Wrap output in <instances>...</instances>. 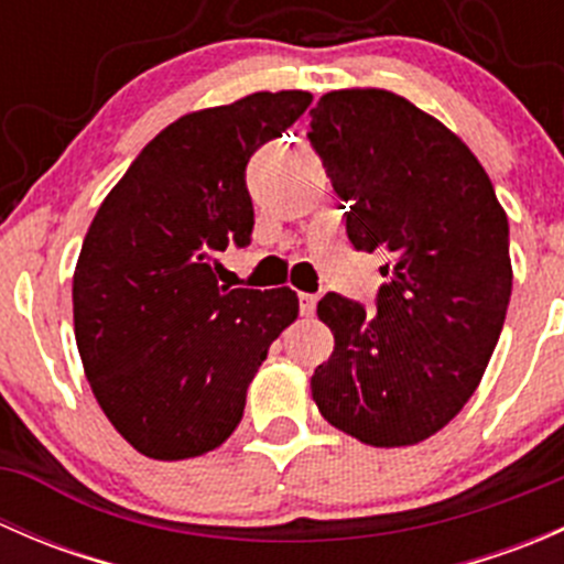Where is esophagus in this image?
Here are the masks:
<instances>
[{
  "label": "esophagus",
  "instance_id": "1",
  "mask_svg": "<svg viewBox=\"0 0 564 564\" xmlns=\"http://www.w3.org/2000/svg\"><path fill=\"white\" fill-rule=\"evenodd\" d=\"M316 303H318V297L316 294H300V314L303 316H311L316 311Z\"/></svg>",
  "mask_w": 564,
  "mask_h": 564
}]
</instances>
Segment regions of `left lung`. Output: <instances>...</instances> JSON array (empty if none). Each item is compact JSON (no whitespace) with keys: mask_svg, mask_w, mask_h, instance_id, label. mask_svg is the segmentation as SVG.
I'll list each match as a JSON object with an SVG mask.
<instances>
[{"mask_svg":"<svg viewBox=\"0 0 564 564\" xmlns=\"http://www.w3.org/2000/svg\"><path fill=\"white\" fill-rule=\"evenodd\" d=\"M311 147L346 202L357 250H388L377 314L329 292L335 349L311 377L329 425L373 447L429 440L480 384L508 314V215L469 147L388 89L311 108Z\"/></svg>","mask_w":564,"mask_h":564,"instance_id":"obj_1","label":"left lung"}]
</instances>
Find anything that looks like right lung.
Returning a JSON list of instances; mask_svg holds the SVG:
<instances>
[{
    "label": "right lung",
    "mask_w": 564,
    "mask_h": 564,
    "mask_svg": "<svg viewBox=\"0 0 564 564\" xmlns=\"http://www.w3.org/2000/svg\"><path fill=\"white\" fill-rule=\"evenodd\" d=\"M303 89L253 93L180 117L100 204L73 272L84 373L141 456L196 458L240 425L250 379L300 314L292 289L218 286V253L246 248V166L303 117Z\"/></svg>",
    "instance_id": "right-lung-1"
}]
</instances>
